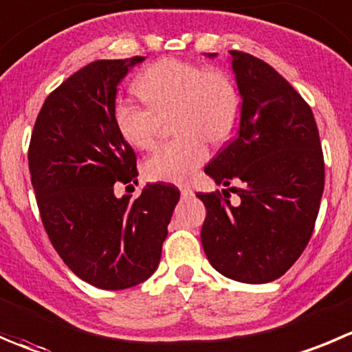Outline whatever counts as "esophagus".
<instances>
[{
	"instance_id": "34e87169",
	"label": "esophagus",
	"mask_w": 352,
	"mask_h": 352,
	"mask_svg": "<svg viewBox=\"0 0 352 352\" xmlns=\"http://www.w3.org/2000/svg\"><path fill=\"white\" fill-rule=\"evenodd\" d=\"M179 192H182L183 199H190V197H193V190L186 185H179Z\"/></svg>"
}]
</instances>
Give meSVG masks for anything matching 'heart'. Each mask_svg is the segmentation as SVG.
Wrapping results in <instances>:
<instances>
[{"instance_id":"heart-1","label":"heart","mask_w":352,"mask_h":352,"mask_svg":"<svg viewBox=\"0 0 352 352\" xmlns=\"http://www.w3.org/2000/svg\"><path fill=\"white\" fill-rule=\"evenodd\" d=\"M135 89L149 107L117 100L113 122L129 145L152 150L159 143V119L173 110L178 138L143 166L152 182L185 183L209 157V143L228 142L242 113L239 86L228 72L182 58H162L138 76Z\"/></svg>"}]
</instances>
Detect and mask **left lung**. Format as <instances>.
I'll return each mask as SVG.
<instances>
[{"label":"left lung","instance_id":"left-lung-1","mask_svg":"<svg viewBox=\"0 0 352 352\" xmlns=\"http://www.w3.org/2000/svg\"><path fill=\"white\" fill-rule=\"evenodd\" d=\"M242 95L239 136L206 173L228 190L199 193L206 206L202 247L214 270L243 283H267L306 249L324 186V160L311 107L271 65L232 50ZM214 56V53H209Z\"/></svg>","mask_w":352,"mask_h":352}]
</instances>
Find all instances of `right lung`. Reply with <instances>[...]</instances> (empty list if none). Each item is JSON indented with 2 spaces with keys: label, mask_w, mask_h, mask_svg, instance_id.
<instances>
[{
  "label": "right lung",
  "mask_w": 352,
  "mask_h": 352,
  "mask_svg": "<svg viewBox=\"0 0 352 352\" xmlns=\"http://www.w3.org/2000/svg\"><path fill=\"white\" fill-rule=\"evenodd\" d=\"M145 60H96L43 103L29 143V173L48 239L81 280L103 290L145 282L157 270L179 192L146 185L117 199L113 185L136 182V153L113 122L117 85Z\"/></svg>",
  "instance_id": "right-lung-1"
}]
</instances>
